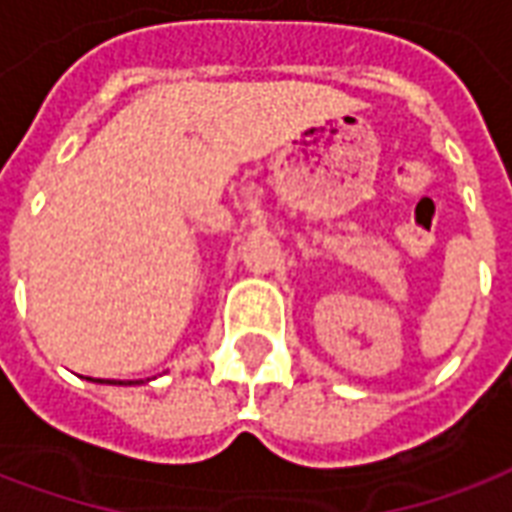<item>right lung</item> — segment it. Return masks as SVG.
<instances>
[{"instance_id":"add662e5","label":"right lung","mask_w":512,"mask_h":512,"mask_svg":"<svg viewBox=\"0 0 512 512\" xmlns=\"http://www.w3.org/2000/svg\"><path fill=\"white\" fill-rule=\"evenodd\" d=\"M98 384H126V381H98ZM128 384H142V381H128Z\"/></svg>"}]
</instances>
